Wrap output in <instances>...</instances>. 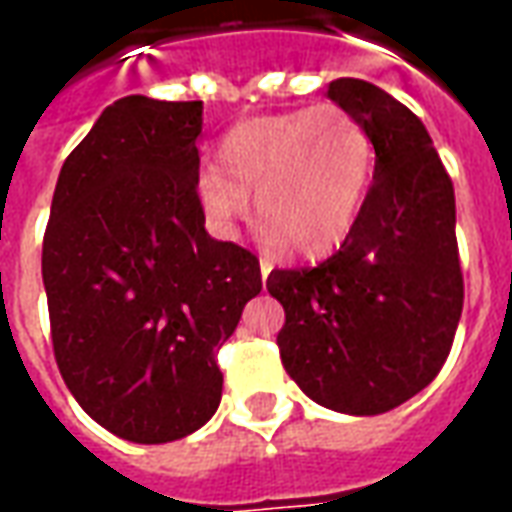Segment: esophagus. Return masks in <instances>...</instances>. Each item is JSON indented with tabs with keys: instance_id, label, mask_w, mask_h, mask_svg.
<instances>
[{
	"instance_id": "1",
	"label": "esophagus",
	"mask_w": 512,
	"mask_h": 512,
	"mask_svg": "<svg viewBox=\"0 0 512 512\" xmlns=\"http://www.w3.org/2000/svg\"><path fill=\"white\" fill-rule=\"evenodd\" d=\"M271 268H274V260L271 257H260V274H263V279H268V274H271Z\"/></svg>"
}]
</instances>
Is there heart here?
Segmentation results:
<instances>
[{
  "label": "heart",
  "instance_id": "b5f03b06",
  "mask_svg": "<svg viewBox=\"0 0 512 512\" xmlns=\"http://www.w3.org/2000/svg\"><path fill=\"white\" fill-rule=\"evenodd\" d=\"M376 145L343 106L323 104L249 117L219 142V167L200 169L197 200L219 227H233L255 194L274 244L318 257L354 230L373 186Z\"/></svg>",
  "mask_w": 512,
  "mask_h": 512
}]
</instances>
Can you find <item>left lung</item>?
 <instances>
[{
    "label": "left lung",
    "instance_id": "obj_1",
    "mask_svg": "<svg viewBox=\"0 0 512 512\" xmlns=\"http://www.w3.org/2000/svg\"><path fill=\"white\" fill-rule=\"evenodd\" d=\"M376 145L365 211L315 268H274L285 307L277 345L315 403L373 417L422 392L447 362L463 310L455 191L433 139L408 106L362 79L329 84Z\"/></svg>",
    "mask_w": 512,
    "mask_h": 512
}]
</instances>
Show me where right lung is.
Wrapping results in <instances>:
<instances>
[{
	"label": "right lung",
	"mask_w": 512,
	"mask_h": 512,
	"mask_svg": "<svg viewBox=\"0 0 512 512\" xmlns=\"http://www.w3.org/2000/svg\"><path fill=\"white\" fill-rule=\"evenodd\" d=\"M202 101L128 95L65 158L43 235L54 359L115 436L164 444L222 400L216 351L263 279L257 257L205 233Z\"/></svg>",
	"instance_id": "obj_1"
}]
</instances>
